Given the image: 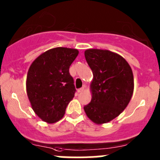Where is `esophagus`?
<instances>
[{"label": "esophagus", "mask_w": 160, "mask_h": 160, "mask_svg": "<svg viewBox=\"0 0 160 160\" xmlns=\"http://www.w3.org/2000/svg\"><path fill=\"white\" fill-rule=\"evenodd\" d=\"M83 90H84V88H80V89L77 90V92H78V93H82Z\"/></svg>", "instance_id": "esophagus-1"}]
</instances>
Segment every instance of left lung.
<instances>
[{"label": "left lung", "instance_id": "left-lung-1", "mask_svg": "<svg viewBox=\"0 0 160 160\" xmlns=\"http://www.w3.org/2000/svg\"><path fill=\"white\" fill-rule=\"evenodd\" d=\"M84 55L93 77L91 101L83 109L93 122L107 123L129 103L134 90L132 70L122 56L109 50L90 49Z\"/></svg>", "mask_w": 160, "mask_h": 160}]
</instances>
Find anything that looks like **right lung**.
I'll use <instances>...</instances> for the list:
<instances>
[{
    "instance_id": "add662e5",
    "label": "right lung",
    "mask_w": 160,
    "mask_h": 160,
    "mask_svg": "<svg viewBox=\"0 0 160 160\" xmlns=\"http://www.w3.org/2000/svg\"><path fill=\"white\" fill-rule=\"evenodd\" d=\"M79 52L70 48L48 50L34 60L26 80L27 95L35 114L47 123H55L65 114L76 88L69 72Z\"/></svg>"
}]
</instances>
